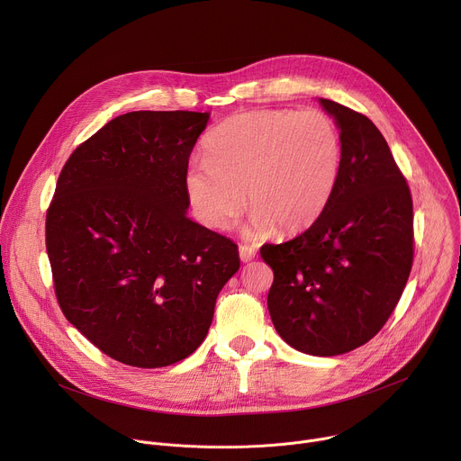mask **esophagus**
<instances>
[{"mask_svg":"<svg viewBox=\"0 0 461 461\" xmlns=\"http://www.w3.org/2000/svg\"><path fill=\"white\" fill-rule=\"evenodd\" d=\"M255 253H257V249L253 246H248V244L239 246V255H240L242 262H249L251 258H255Z\"/></svg>","mask_w":461,"mask_h":461,"instance_id":"obj_1","label":"esophagus"}]
</instances>
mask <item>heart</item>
<instances>
[{
  "instance_id": "b5f03b06",
  "label": "heart",
  "mask_w": 461,
  "mask_h": 461,
  "mask_svg": "<svg viewBox=\"0 0 461 461\" xmlns=\"http://www.w3.org/2000/svg\"><path fill=\"white\" fill-rule=\"evenodd\" d=\"M206 158L184 176L199 219L226 230L244 204L251 210L248 237L295 233L312 226L336 193L343 142L330 114L317 109L239 113L204 139Z\"/></svg>"
}]
</instances>
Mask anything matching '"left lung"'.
<instances>
[{
	"label": "left lung",
	"mask_w": 461,
	"mask_h": 461,
	"mask_svg": "<svg viewBox=\"0 0 461 461\" xmlns=\"http://www.w3.org/2000/svg\"><path fill=\"white\" fill-rule=\"evenodd\" d=\"M341 129V175L330 204L301 235L265 244L274 270L268 310L279 336L310 356L368 343L396 308L414 258L412 196L379 129L321 98Z\"/></svg>",
	"instance_id": "8db88e82"
}]
</instances>
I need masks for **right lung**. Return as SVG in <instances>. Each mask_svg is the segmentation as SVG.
<instances>
[{"mask_svg": "<svg viewBox=\"0 0 461 461\" xmlns=\"http://www.w3.org/2000/svg\"><path fill=\"white\" fill-rule=\"evenodd\" d=\"M208 120L194 111L120 114L58 176L45 219L58 304L123 365L158 368L191 356L240 267L231 239L185 215L184 176Z\"/></svg>", "mask_w": 461, "mask_h": 461, "instance_id": "1", "label": "right lung"}]
</instances>
